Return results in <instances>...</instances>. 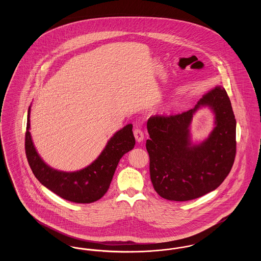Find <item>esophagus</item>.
Here are the masks:
<instances>
[{
	"mask_svg": "<svg viewBox=\"0 0 261 261\" xmlns=\"http://www.w3.org/2000/svg\"><path fill=\"white\" fill-rule=\"evenodd\" d=\"M134 136H135L137 142H139V143L144 140V133L140 128L134 129Z\"/></svg>",
	"mask_w": 261,
	"mask_h": 261,
	"instance_id": "1",
	"label": "esophagus"
}]
</instances>
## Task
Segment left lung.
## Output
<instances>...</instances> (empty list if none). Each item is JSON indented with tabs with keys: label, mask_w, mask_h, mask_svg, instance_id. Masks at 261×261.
Returning a JSON list of instances; mask_svg holds the SVG:
<instances>
[{
	"label": "left lung",
	"mask_w": 261,
	"mask_h": 261,
	"mask_svg": "<svg viewBox=\"0 0 261 261\" xmlns=\"http://www.w3.org/2000/svg\"><path fill=\"white\" fill-rule=\"evenodd\" d=\"M201 106L214 112L216 127L206 140L194 145L189 125ZM147 128L150 180L163 199H198L220 186L230 173L236 156V119L223 87L212 89L190 111L149 117Z\"/></svg>",
	"instance_id": "1"
}]
</instances>
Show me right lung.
Masks as SVG:
<instances>
[{
    "instance_id": "right-lung-1",
    "label": "right lung",
    "mask_w": 261,
    "mask_h": 261,
    "mask_svg": "<svg viewBox=\"0 0 261 261\" xmlns=\"http://www.w3.org/2000/svg\"><path fill=\"white\" fill-rule=\"evenodd\" d=\"M132 128L133 125L128 124L117 131L98 159L87 167L74 172H64L50 167L38 154L29 132V107L25 133L27 161L39 182L59 197L77 203L94 202L108 192L120 159L134 148Z\"/></svg>"
}]
</instances>
